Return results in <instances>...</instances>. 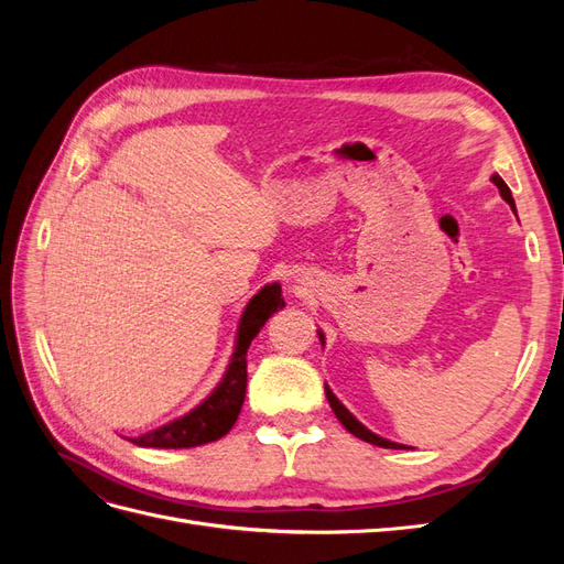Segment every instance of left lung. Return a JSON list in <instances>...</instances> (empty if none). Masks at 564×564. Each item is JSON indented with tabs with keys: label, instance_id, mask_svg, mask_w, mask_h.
Segmentation results:
<instances>
[{
	"label": "left lung",
	"instance_id": "left-lung-1",
	"mask_svg": "<svg viewBox=\"0 0 564 564\" xmlns=\"http://www.w3.org/2000/svg\"><path fill=\"white\" fill-rule=\"evenodd\" d=\"M491 183L499 187V193H501V197L510 204V209L516 212V199H513V195H510V187L506 185V181L499 176V174H494L491 176ZM317 336H319V344L324 346V334L322 332H317ZM324 392H327V400H329V406L334 409V414H336V419L344 423V429L348 431V433H352L355 437H360V440H365V442H369V445H377V447H383V449H406L404 445H398V442H390V440H386V437H381V435H377V433H371L367 425H362L360 421H357L348 409L344 406V402H340L334 392H332V388L324 383Z\"/></svg>",
	"mask_w": 564,
	"mask_h": 564
}]
</instances>
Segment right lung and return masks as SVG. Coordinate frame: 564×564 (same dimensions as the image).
<instances>
[{
    "mask_svg": "<svg viewBox=\"0 0 564 564\" xmlns=\"http://www.w3.org/2000/svg\"><path fill=\"white\" fill-rule=\"evenodd\" d=\"M284 308L280 282L265 284L256 294L237 324L235 350L228 362V369L218 386L204 398L195 409L183 414L181 419L169 421L155 431H148L139 437H129L139 447H158V449H187L199 447L224 437L240 416L247 392V350L251 340L263 329V324L272 313Z\"/></svg>",
    "mask_w": 564,
    "mask_h": 564,
    "instance_id": "add662e5",
    "label": "right lung"
}]
</instances>
